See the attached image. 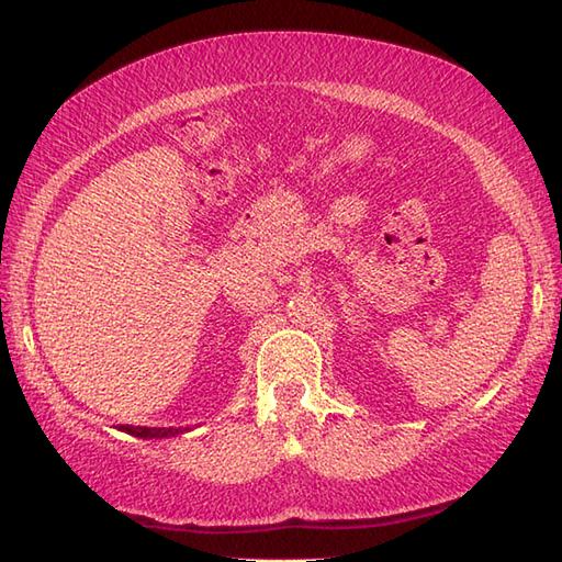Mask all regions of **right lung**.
Wrapping results in <instances>:
<instances>
[{
    "mask_svg": "<svg viewBox=\"0 0 562 562\" xmlns=\"http://www.w3.org/2000/svg\"><path fill=\"white\" fill-rule=\"evenodd\" d=\"M121 429L123 432H127V435H133V437H142V439H161V437H176V435H181L183 429L181 427H135V425H121Z\"/></svg>",
    "mask_w": 562,
    "mask_h": 562,
    "instance_id": "add662e5",
    "label": "right lung"
}]
</instances>
